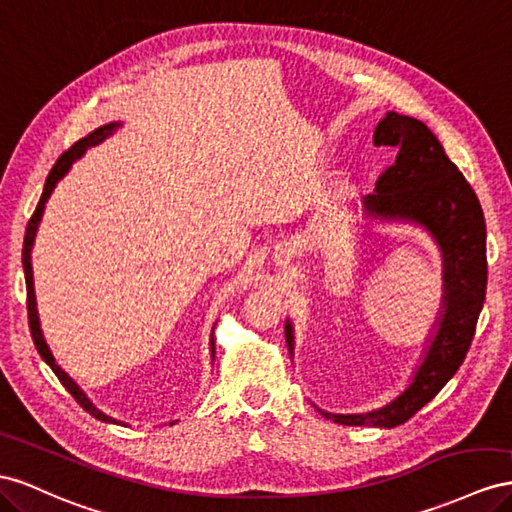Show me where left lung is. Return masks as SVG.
Masks as SVG:
<instances>
[{
  "instance_id": "1",
  "label": "left lung",
  "mask_w": 512,
  "mask_h": 512,
  "mask_svg": "<svg viewBox=\"0 0 512 512\" xmlns=\"http://www.w3.org/2000/svg\"><path fill=\"white\" fill-rule=\"evenodd\" d=\"M375 146L396 148V161L377 178L364 209L431 230L444 252V314L416 377L390 405L349 416L319 411L338 424L392 428L416 416L463 364L487 295V228L476 191L424 122L390 112L377 124ZM286 344L293 353L290 323Z\"/></svg>"
}]
</instances>
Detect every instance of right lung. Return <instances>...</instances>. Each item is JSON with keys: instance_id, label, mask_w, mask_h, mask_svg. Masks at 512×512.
Instances as JSON below:
<instances>
[{"instance_id": "1", "label": "right lung", "mask_w": 512, "mask_h": 512, "mask_svg": "<svg viewBox=\"0 0 512 512\" xmlns=\"http://www.w3.org/2000/svg\"><path fill=\"white\" fill-rule=\"evenodd\" d=\"M116 127H118V124H105V127L96 129L94 133H90L88 137H84V140H79L77 144H73L71 148H68L66 153L58 159V163L53 165V170H51V172H49V176H47V183H45V189H43V196H40V200H38V204H36V211L32 213L30 222H27V228H25V239H23V271H25V288H27V321H30V331H32V340H34V344H36V349H38L40 357H43L45 362L51 366V370L55 372V377L60 379V383H62L64 388L68 390V394H71V396L77 400V403L90 413V416H94L96 420H101V422H114V424H116V420H114V418H109V416H105L103 411L96 409V407L90 403V400L86 398V394L77 388V383H75L71 377H68L66 372H64L58 364H55V359H53V355H51V351H49V347H47V342H45V338H43V331H40V325H38L30 252H32V245H34V237H36V230H38V222H40V217H43L45 202L49 200V196H51V191H53L55 183H58L60 178L68 172V168H71V163H73L75 159H79L81 155L86 153V148H90V146H94V144L103 142L107 135H112V131H114ZM211 353H213V357H215V340H211Z\"/></svg>"}]
</instances>
